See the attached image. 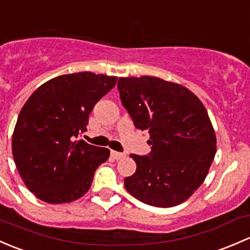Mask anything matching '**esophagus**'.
I'll return each mask as SVG.
<instances>
[{"label":"esophagus","mask_w":250,"mask_h":250,"mask_svg":"<svg viewBox=\"0 0 250 250\" xmlns=\"http://www.w3.org/2000/svg\"><path fill=\"white\" fill-rule=\"evenodd\" d=\"M125 153H121V152L111 151V157H112V158H114V159H116V160L125 158Z\"/></svg>","instance_id":"1"}]
</instances>
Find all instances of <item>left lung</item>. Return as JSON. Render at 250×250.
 <instances>
[{"label":"left lung","instance_id":"8db88e82","mask_svg":"<svg viewBox=\"0 0 250 250\" xmlns=\"http://www.w3.org/2000/svg\"><path fill=\"white\" fill-rule=\"evenodd\" d=\"M121 101L134 125L148 130L151 153L130 154L136 171L125 178L144 204L172 207L188 200L206 178L217 138L200 99L180 83L144 75L120 78Z\"/></svg>","mask_w":250,"mask_h":250}]
</instances>
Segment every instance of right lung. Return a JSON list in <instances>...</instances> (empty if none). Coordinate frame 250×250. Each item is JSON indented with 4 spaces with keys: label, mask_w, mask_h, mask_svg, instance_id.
Segmentation results:
<instances>
[{
    "label": "right lung",
    "mask_w": 250,
    "mask_h": 250,
    "mask_svg": "<svg viewBox=\"0 0 250 250\" xmlns=\"http://www.w3.org/2000/svg\"><path fill=\"white\" fill-rule=\"evenodd\" d=\"M117 77L60 75L39 86L21 109L12 136L15 165L28 190L48 204L78 200L91 188L110 151L83 140L88 116Z\"/></svg>",
    "instance_id": "1"
}]
</instances>
